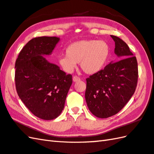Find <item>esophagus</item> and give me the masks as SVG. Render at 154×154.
<instances>
[{
    "label": "esophagus",
    "instance_id": "esophagus-1",
    "mask_svg": "<svg viewBox=\"0 0 154 154\" xmlns=\"http://www.w3.org/2000/svg\"><path fill=\"white\" fill-rule=\"evenodd\" d=\"M81 81L80 77H79L77 76H74L73 77V82H77V81Z\"/></svg>",
    "mask_w": 154,
    "mask_h": 154
}]
</instances>
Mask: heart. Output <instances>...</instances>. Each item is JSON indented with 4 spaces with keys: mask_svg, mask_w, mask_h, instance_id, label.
I'll return each mask as SVG.
<instances>
[{
    "mask_svg": "<svg viewBox=\"0 0 154 154\" xmlns=\"http://www.w3.org/2000/svg\"><path fill=\"white\" fill-rule=\"evenodd\" d=\"M110 54L108 44L104 41L81 40L71 44L66 54L59 57L58 63L67 73L72 72L77 63L84 72L94 74L103 69Z\"/></svg>",
    "mask_w": 154,
    "mask_h": 154,
    "instance_id": "b5f03b06",
    "label": "heart"
}]
</instances>
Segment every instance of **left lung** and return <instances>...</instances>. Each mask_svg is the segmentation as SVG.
Here are the masks:
<instances>
[{
  "label": "left lung",
  "instance_id": "8db88e82",
  "mask_svg": "<svg viewBox=\"0 0 154 154\" xmlns=\"http://www.w3.org/2000/svg\"><path fill=\"white\" fill-rule=\"evenodd\" d=\"M111 37L115 41L114 52L119 60L111 62L86 79L87 106L99 118H108L119 112L134 94L137 85V58L122 39L114 35Z\"/></svg>",
  "mask_w": 154,
  "mask_h": 154
}]
</instances>
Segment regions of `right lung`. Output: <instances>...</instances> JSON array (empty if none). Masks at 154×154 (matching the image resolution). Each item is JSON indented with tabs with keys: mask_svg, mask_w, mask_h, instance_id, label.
Here are the masks:
<instances>
[{
	"mask_svg": "<svg viewBox=\"0 0 154 154\" xmlns=\"http://www.w3.org/2000/svg\"><path fill=\"white\" fill-rule=\"evenodd\" d=\"M60 38L40 37L31 39L20 51L15 64V83L19 97L31 112L40 119L58 117L65 105L72 76L49 62Z\"/></svg>",
	"mask_w": 154,
	"mask_h": 154,
	"instance_id": "right-lung-1",
	"label": "right lung"
}]
</instances>
